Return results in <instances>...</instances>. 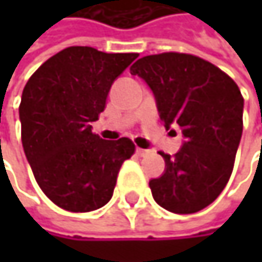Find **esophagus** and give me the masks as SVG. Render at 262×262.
<instances>
[{
	"label": "esophagus",
	"instance_id": "1",
	"mask_svg": "<svg viewBox=\"0 0 262 262\" xmlns=\"http://www.w3.org/2000/svg\"><path fill=\"white\" fill-rule=\"evenodd\" d=\"M136 153L139 155V156H145V155H148L150 153V150H147V148H136Z\"/></svg>",
	"mask_w": 262,
	"mask_h": 262
}]
</instances>
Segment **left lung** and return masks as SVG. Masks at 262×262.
I'll return each instance as SVG.
<instances>
[{
	"mask_svg": "<svg viewBox=\"0 0 262 262\" xmlns=\"http://www.w3.org/2000/svg\"><path fill=\"white\" fill-rule=\"evenodd\" d=\"M155 94L165 127L179 126L185 142L165 161V173L150 181L153 199L174 214L211 205L229 181L241 133L244 100L239 88L211 62L185 53L141 57L130 67Z\"/></svg>",
	"mask_w": 262,
	"mask_h": 262,
	"instance_id": "obj_1",
	"label": "left lung"
}]
</instances>
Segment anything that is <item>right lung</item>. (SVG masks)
Here are the masks:
<instances>
[{
	"label": "right lung",
	"instance_id": "add662e5",
	"mask_svg": "<svg viewBox=\"0 0 262 262\" xmlns=\"http://www.w3.org/2000/svg\"><path fill=\"white\" fill-rule=\"evenodd\" d=\"M136 57L68 47L27 81L19 104L23 147L36 182L59 208L89 212L111 200L135 144L101 139L91 123L104 111L114 80Z\"/></svg>",
	"mask_w": 262,
	"mask_h": 262
}]
</instances>
